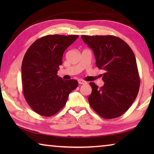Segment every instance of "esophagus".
Masks as SVG:
<instances>
[{
	"mask_svg": "<svg viewBox=\"0 0 154 154\" xmlns=\"http://www.w3.org/2000/svg\"><path fill=\"white\" fill-rule=\"evenodd\" d=\"M78 83H79V84H85V83H86L87 82L83 79H79L78 80Z\"/></svg>",
	"mask_w": 154,
	"mask_h": 154,
	"instance_id": "obj_1",
	"label": "esophagus"
}]
</instances>
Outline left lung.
I'll return each mask as SVG.
<instances>
[{"mask_svg": "<svg viewBox=\"0 0 154 154\" xmlns=\"http://www.w3.org/2000/svg\"><path fill=\"white\" fill-rule=\"evenodd\" d=\"M92 49L98 69L105 71L103 86L91 82L92 93L88 101L94 110L105 119L123 115L136 99L140 78L136 58L130 46L112 35L82 36Z\"/></svg>", "mask_w": 154, "mask_h": 154, "instance_id": "left-lung-1", "label": "left lung"}]
</instances>
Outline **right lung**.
I'll return each mask as SVG.
<instances>
[{
    "instance_id": "add662e5",
    "label": "right lung",
    "mask_w": 154,
    "mask_h": 154,
    "mask_svg": "<svg viewBox=\"0 0 154 154\" xmlns=\"http://www.w3.org/2000/svg\"><path fill=\"white\" fill-rule=\"evenodd\" d=\"M78 35H50L35 41L26 52L22 64L23 94L32 110L52 116L66 105L69 94L78 86L75 79L64 80L57 72L64 51Z\"/></svg>"
}]
</instances>
